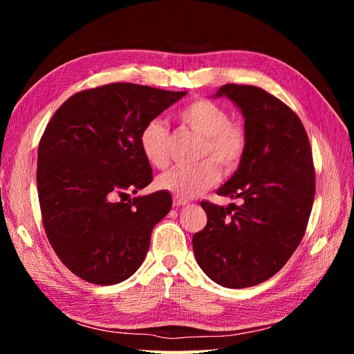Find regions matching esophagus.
Listing matches in <instances>:
<instances>
[{
	"mask_svg": "<svg viewBox=\"0 0 354 354\" xmlns=\"http://www.w3.org/2000/svg\"><path fill=\"white\" fill-rule=\"evenodd\" d=\"M173 203H174V207H185V205H187V201L186 199H183V198H178V196H174V199H173Z\"/></svg>",
	"mask_w": 354,
	"mask_h": 354,
	"instance_id": "obj_1",
	"label": "esophagus"
}]
</instances>
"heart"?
<instances>
[{"instance_id":"1","label":"heart","mask_w":354,"mask_h":354,"mask_svg":"<svg viewBox=\"0 0 354 354\" xmlns=\"http://www.w3.org/2000/svg\"><path fill=\"white\" fill-rule=\"evenodd\" d=\"M177 118L181 125L202 136L201 158H214L226 173L239 167L246 152L248 137L241 124L230 121V113L223 106L207 99H198L186 104ZM168 143L169 131L159 120L149 121L138 137L143 156L156 168L168 165ZM213 161L205 159L196 165L174 167L159 176L158 187L178 198H195L212 187L220 178V169Z\"/></svg>"}]
</instances>
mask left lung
I'll use <instances>...</instances> for the list:
<instances>
[{"instance_id":"obj_1","label":"left lung","mask_w":354,"mask_h":354,"mask_svg":"<svg viewBox=\"0 0 354 354\" xmlns=\"http://www.w3.org/2000/svg\"><path fill=\"white\" fill-rule=\"evenodd\" d=\"M216 95L229 97L245 118V156L217 190L242 205L202 201L208 221L192 243L209 279L248 288L279 272L304 236L316 190L312 147L297 113L263 88L226 84Z\"/></svg>"}]
</instances>
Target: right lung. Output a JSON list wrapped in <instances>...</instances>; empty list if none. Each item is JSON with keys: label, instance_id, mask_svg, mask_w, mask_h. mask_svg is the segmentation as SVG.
I'll return each mask as SVG.
<instances>
[{"label": "right lung", "instance_id": "1", "mask_svg": "<svg viewBox=\"0 0 354 354\" xmlns=\"http://www.w3.org/2000/svg\"><path fill=\"white\" fill-rule=\"evenodd\" d=\"M185 94L113 82L73 94L47 124L37 168L42 223L60 261L81 279L115 285L142 266L173 199L165 190L128 195L153 178L138 137Z\"/></svg>", "mask_w": 354, "mask_h": 354}]
</instances>
